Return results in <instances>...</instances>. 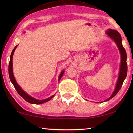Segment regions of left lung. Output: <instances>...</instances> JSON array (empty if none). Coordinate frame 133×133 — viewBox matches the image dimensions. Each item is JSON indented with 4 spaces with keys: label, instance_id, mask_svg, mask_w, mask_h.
I'll use <instances>...</instances> for the list:
<instances>
[{
    "label": "left lung",
    "instance_id": "obj_1",
    "mask_svg": "<svg viewBox=\"0 0 133 133\" xmlns=\"http://www.w3.org/2000/svg\"><path fill=\"white\" fill-rule=\"evenodd\" d=\"M107 34L108 36L111 38L114 41L116 42V43L117 45L119 50L121 53V65H120V73H119V77L118 78V81L117 82L116 87L115 90L113 92V93L110 97L105 101H108L111 99L113 97L115 96L118 92L120 90L121 86H122L123 83L124 81L125 78L127 76V64L126 62V59H127V55H126L125 49L123 48L122 45V42H121V37L120 33L117 31L115 30H112V29H109L107 31Z\"/></svg>",
    "mask_w": 133,
    "mask_h": 133
}]
</instances>
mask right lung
Here are the masks:
<instances>
[{
  "instance_id": "obj_1",
  "label": "right lung",
  "mask_w": 133,
  "mask_h": 133,
  "mask_svg": "<svg viewBox=\"0 0 133 133\" xmlns=\"http://www.w3.org/2000/svg\"><path fill=\"white\" fill-rule=\"evenodd\" d=\"M17 45L16 46H15V48L13 49V50L12 51V53H11V55H10V62H9V78H10V80L11 82H12L13 85H14L15 88L16 89V90L17 91V92L18 93V94H19L20 96H21L22 98H24V100L27 102L31 103V104H42V103H46L47 102H48L49 100H50V99L52 98L54 96H55V94L53 95L52 96H51L50 97H49L48 98H46L45 99V100H36V99H35L34 98L31 97V96H30L29 95V94H27L26 93H25L23 90H22L21 87L19 86V85L17 84V83H16L15 80V78L14 77V76H13V53H14V51L15 50L16 48H17ZM64 71H62V73H60V76H59V78H58V80H60V78H62V76L63 75V73H64Z\"/></svg>"
}]
</instances>
